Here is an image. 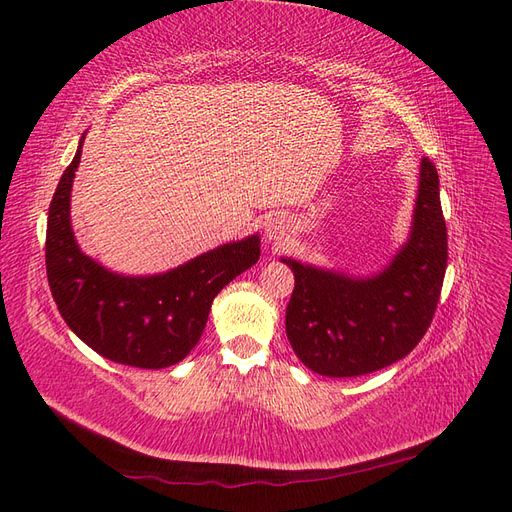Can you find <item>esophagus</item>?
<instances>
[{
	"label": "esophagus",
	"instance_id": "1",
	"mask_svg": "<svg viewBox=\"0 0 512 512\" xmlns=\"http://www.w3.org/2000/svg\"><path fill=\"white\" fill-rule=\"evenodd\" d=\"M265 232H267V239H271V241H282V239L286 237V232H288V224H286L284 218H273V220L267 224Z\"/></svg>",
	"mask_w": 512,
	"mask_h": 512
}]
</instances>
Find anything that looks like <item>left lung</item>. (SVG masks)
Instances as JSON below:
<instances>
[{
  "label": "left lung",
  "instance_id": "obj_1",
  "mask_svg": "<svg viewBox=\"0 0 512 512\" xmlns=\"http://www.w3.org/2000/svg\"><path fill=\"white\" fill-rule=\"evenodd\" d=\"M448 243L438 170L421 160L410 237L389 267L348 277L292 258L286 335L301 363L320 376L354 378L399 359L421 342L436 314Z\"/></svg>",
  "mask_w": 512,
  "mask_h": 512
}]
</instances>
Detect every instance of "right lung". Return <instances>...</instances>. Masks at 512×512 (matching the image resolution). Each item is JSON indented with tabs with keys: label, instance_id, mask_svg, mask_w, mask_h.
I'll use <instances>...</instances> for the list:
<instances>
[{
	"label": "right lung",
	"instance_id": "obj_1",
	"mask_svg": "<svg viewBox=\"0 0 512 512\" xmlns=\"http://www.w3.org/2000/svg\"><path fill=\"white\" fill-rule=\"evenodd\" d=\"M81 145L61 175L46 224V277L61 318L104 359L141 369L175 365L198 344L211 303L256 265L258 235L200 254L160 275H119L81 252L70 224V192Z\"/></svg>",
	"mask_w": 512,
	"mask_h": 512
}]
</instances>
